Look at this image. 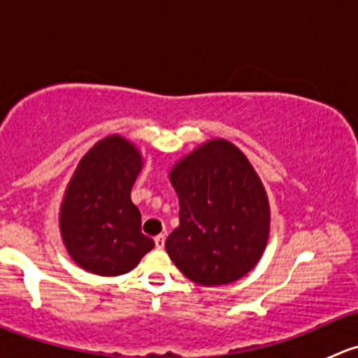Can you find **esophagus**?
Instances as JSON below:
<instances>
[{
  "label": "esophagus",
  "mask_w": 358,
  "mask_h": 358,
  "mask_svg": "<svg viewBox=\"0 0 358 358\" xmlns=\"http://www.w3.org/2000/svg\"><path fill=\"white\" fill-rule=\"evenodd\" d=\"M154 243H156V248L157 249H162L164 248V243H166V234H159V236L154 239Z\"/></svg>",
  "instance_id": "obj_1"
}]
</instances>
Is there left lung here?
I'll list each match as a JSON object with an SVG mask.
<instances>
[{
  "label": "left lung",
  "instance_id": "1",
  "mask_svg": "<svg viewBox=\"0 0 358 358\" xmlns=\"http://www.w3.org/2000/svg\"><path fill=\"white\" fill-rule=\"evenodd\" d=\"M169 182L180 201V225L166 239L173 263L201 286L243 279L270 236L268 196L243 150L208 140L173 166Z\"/></svg>",
  "mask_w": 358,
  "mask_h": 358
}]
</instances>
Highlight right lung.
Masks as SVG:
<instances>
[{"label":"right lung","instance_id":"1","mask_svg":"<svg viewBox=\"0 0 358 358\" xmlns=\"http://www.w3.org/2000/svg\"><path fill=\"white\" fill-rule=\"evenodd\" d=\"M142 168L140 150L121 135L102 138L79 161L60 204L59 225L69 256L86 272L122 275L154 248L131 201Z\"/></svg>","mask_w":358,"mask_h":358}]
</instances>
